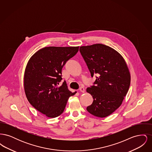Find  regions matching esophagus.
Masks as SVG:
<instances>
[{
    "label": "esophagus",
    "instance_id": "34e87169",
    "mask_svg": "<svg viewBox=\"0 0 152 152\" xmlns=\"http://www.w3.org/2000/svg\"><path fill=\"white\" fill-rule=\"evenodd\" d=\"M80 91L82 93H84L85 92V89L84 87H81L79 89Z\"/></svg>",
    "mask_w": 152,
    "mask_h": 152
}]
</instances>
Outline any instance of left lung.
<instances>
[{
    "label": "left lung",
    "instance_id": "8db88e82",
    "mask_svg": "<svg viewBox=\"0 0 152 152\" xmlns=\"http://www.w3.org/2000/svg\"><path fill=\"white\" fill-rule=\"evenodd\" d=\"M80 52L91 76L97 75L95 86L87 92L94 100L87 107L91 115L105 117L119 108L130 84V74L123 56L113 48L102 44L81 46Z\"/></svg>",
    "mask_w": 152,
    "mask_h": 152
}]
</instances>
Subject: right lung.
<instances>
[{"mask_svg": "<svg viewBox=\"0 0 152 152\" xmlns=\"http://www.w3.org/2000/svg\"><path fill=\"white\" fill-rule=\"evenodd\" d=\"M79 47H47L39 50L29 58L24 75V88L29 103L50 118L60 116L69 97L76 93L70 91L63 79L61 70L66 61L73 57Z\"/></svg>", "mask_w": 152, "mask_h": 152, "instance_id": "obj_1", "label": "right lung"}]
</instances>
